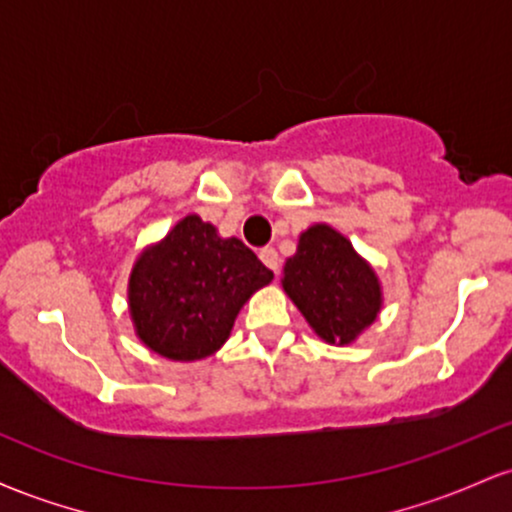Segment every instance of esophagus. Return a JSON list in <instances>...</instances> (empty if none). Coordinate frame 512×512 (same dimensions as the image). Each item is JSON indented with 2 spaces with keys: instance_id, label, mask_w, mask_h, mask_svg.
<instances>
[{
  "instance_id": "obj_1",
  "label": "esophagus",
  "mask_w": 512,
  "mask_h": 512,
  "mask_svg": "<svg viewBox=\"0 0 512 512\" xmlns=\"http://www.w3.org/2000/svg\"><path fill=\"white\" fill-rule=\"evenodd\" d=\"M260 260L267 264V267L272 269L274 274L279 272V252H276L274 248H269V245H267V248H262L260 250Z\"/></svg>"
}]
</instances>
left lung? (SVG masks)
I'll return each instance as SVG.
<instances>
[{
	"instance_id": "obj_1",
	"label": "left lung",
	"mask_w": 512,
	"mask_h": 512,
	"mask_svg": "<svg viewBox=\"0 0 512 512\" xmlns=\"http://www.w3.org/2000/svg\"><path fill=\"white\" fill-rule=\"evenodd\" d=\"M284 291L310 327L330 344H349L380 310L375 272L330 226H313L286 260Z\"/></svg>"
}]
</instances>
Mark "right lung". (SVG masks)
I'll return each instance as SVG.
<instances>
[{
	"label": "right lung",
	"mask_w": 512,
	"mask_h": 512,
	"mask_svg": "<svg viewBox=\"0 0 512 512\" xmlns=\"http://www.w3.org/2000/svg\"><path fill=\"white\" fill-rule=\"evenodd\" d=\"M272 279L243 240H223L211 223L185 216L134 264L129 310L151 351L197 361L226 342L243 303Z\"/></svg>",
	"instance_id": "1"
}]
</instances>
